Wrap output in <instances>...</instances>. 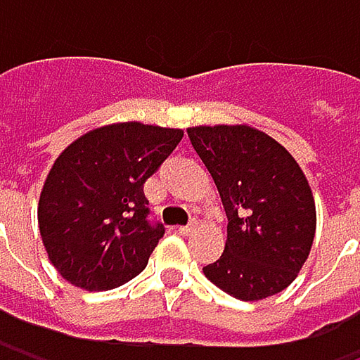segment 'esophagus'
Instances as JSON below:
<instances>
[{
	"label": "esophagus",
	"instance_id": "1",
	"mask_svg": "<svg viewBox=\"0 0 360 360\" xmlns=\"http://www.w3.org/2000/svg\"><path fill=\"white\" fill-rule=\"evenodd\" d=\"M195 227H198V223H195V221H189L187 225H181L177 231H179L181 236H189V233H193V231H195Z\"/></svg>",
	"mask_w": 360,
	"mask_h": 360
}]
</instances>
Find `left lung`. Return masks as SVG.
<instances>
[{
  "label": "left lung",
  "instance_id": "1",
  "mask_svg": "<svg viewBox=\"0 0 360 360\" xmlns=\"http://www.w3.org/2000/svg\"><path fill=\"white\" fill-rule=\"evenodd\" d=\"M189 141L212 175L227 212V244L204 275L250 302L285 290L313 246L317 214L292 154L246 124L191 127Z\"/></svg>",
  "mask_w": 360,
  "mask_h": 360
}]
</instances>
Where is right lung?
<instances>
[{
    "mask_svg": "<svg viewBox=\"0 0 360 360\" xmlns=\"http://www.w3.org/2000/svg\"><path fill=\"white\" fill-rule=\"evenodd\" d=\"M181 137V129L118 122L85 133L58 156L37 214L47 256L66 281L104 292L146 269L165 225L148 219L143 183Z\"/></svg>",
    "mask_w": 360,
    "mask_h": 360,
    "instance_id": "1",
    "label": "right lung"
}]
</instances>
